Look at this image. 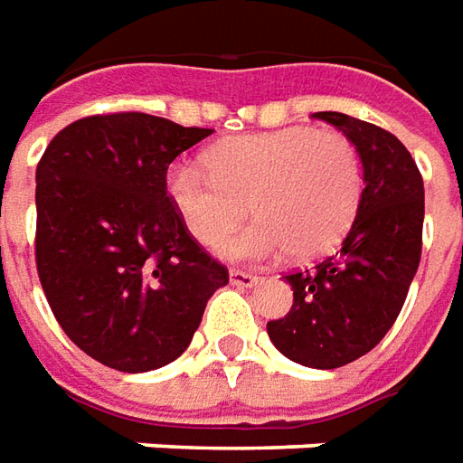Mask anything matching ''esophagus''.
I'll use <instances>...</instances> for the list:
<instances>
[{
    "mask_svg": "<svg viewBox=\"0 0 463 463\" xmlns=\"http://www.w3.org/2000/svg\"><path fill=\"white\" fill-rule=\"evenodd\" d=\"M229 279H232V285H237V287H251L260 282V277H257V274L241 272V269H232V272H229Z\"/></svg>",
    "mask_w": 463,
    "mask_h": 463,
    "instance_id": "esophagus-1",
    "label": "esophagus"
}]
</instances>
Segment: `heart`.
<instances>
[{"label":"heart","instance_id":"1","mask_svg":"<svg viewBox=\"0 0 463 463\" xmlns=\"http://www.w3.org/2000/svg\"><path fill=\"white\" fill-rule=\"evenodd\" d=\"M209 167L176 164L165 189L201 244H213L246 218L260 219L216 244L234 262L317 260L340 244L358 216L365 176L355 143L335 130L287 128L219 143Z\"/></svg>","mask_w":463,"mask_h":463}]
</instances>
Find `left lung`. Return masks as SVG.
<instances>
[{
  "instance_id": "8db88e82",
  "label": "left lung",
  "mask_w": 463,
  "mask_h": 463,
  "mask_svg": "<svg viewBox=\"0 0 463 463\" xmlns=\"http://www.w3.org/2000/svg\"><path fill=\"white\" fill-rule=\"evenodd\" d=\"M315 118L355 143L365 189L340 250L287 274L292 310L267 323V333L285 358L333 371L371 353L406 302L420 262L423 178L393 133L333 110Z\"/></svg>"
}]
</instances>
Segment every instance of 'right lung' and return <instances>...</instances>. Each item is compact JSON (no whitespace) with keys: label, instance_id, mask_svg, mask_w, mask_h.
I'll return each instance as SVG.
<instances>
[{"label":"right lung","instance_id":"1","mask_svg":"<svg viewBox=\"0 0 463 463\" xmlns=\"http://www.w3.org/2000/svg\"><path fill=\"white\" fill-rule=\"evenodd\" d=\"M212 133L148 113L90 116L60 130L37 164L44 298L67 337L108 368L176 360L229 282L165 191L171 161Z\"/></svg>","mask_w":463,"mask_h":463}]
</instances>
